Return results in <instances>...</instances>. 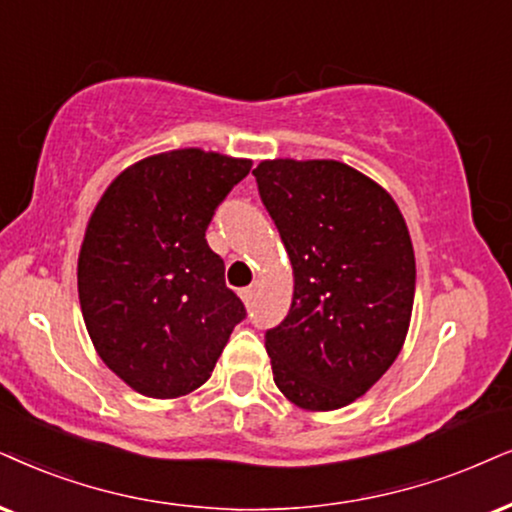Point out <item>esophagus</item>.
<instances>
[{
    "instance_id": "esophagus-1",
    "label": "esophagus",
    "mask_w": 512,
    "mask_h": 512,
    "mask_svg": "<svg viewBox=\"0 0 512 512\" xmlns=\"http://www.w3.org/2000/svg\"><path fill=\"white\" fill-rule=\"evenodd\" d=\"M241 297H243L245 304L255 302V297H257V283H252L250 288H243V290H241Z\"/></svg>"
}]
</instances>
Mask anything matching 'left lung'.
<instances>
[{"label": "left lung", "instance_id": "left-lung-1", "mask_svg": "<svg viewBox=\"0 0 512 512\" xmlns=\"http://www.w3.org/2000/svg\"><path fill=\"white\" fill-rule=\"evenodd\" d=\"M295 274L288 316L264 333L274 383L333 411L383 378L409 331L416 257L390 193L338 160L252 170Z\"/></svg>", "mask_w": 512, "mask_h": 512}]
</instances>
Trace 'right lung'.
<instances>
[{
	"mask_svg": "<svg viewBox=\"0 0 512 512\" xmlns=\"http://www.w3.org/2000/svg\"><path fill=\"white\" fill-rule=\"evenodd\" d=\"M250 160L181 148L127 167L84 234L77 290L103 364L146 397L210 378L245 304L224 283L205 231Z\"/></svg>",
	"mask_w": 512,
	"mask_h": 512,
	"instance_id": "right-lung-1",
	"label": "right lung"
}]
</instances>
